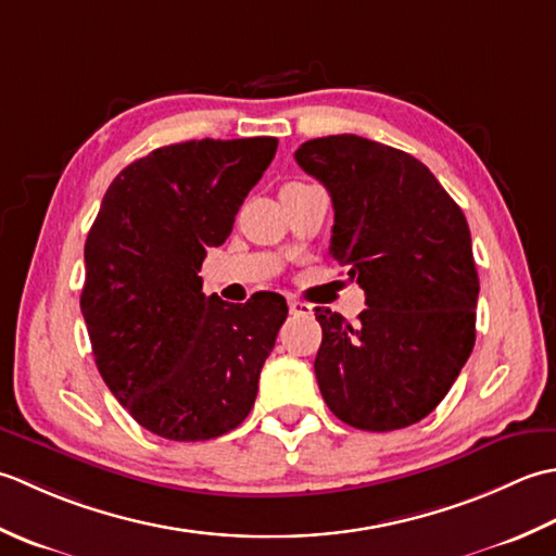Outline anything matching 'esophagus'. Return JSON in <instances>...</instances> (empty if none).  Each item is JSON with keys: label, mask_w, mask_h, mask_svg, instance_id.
<instances>
[{"label": "esophagus", "mask_w": 556, "mask_h": 556, "mask_svg": "<svg viewBox=\"0 0 556 556\" xmlns=\"http://www.w3.org/2000/svg\"><path fill=\"white\" fill-rule=\"evenodd\" d=\"M288 307H290V314H294V316H307V314H312V304L302 302V300H290Z\"/></svg>", "instance_id": "1"}]
</instances>
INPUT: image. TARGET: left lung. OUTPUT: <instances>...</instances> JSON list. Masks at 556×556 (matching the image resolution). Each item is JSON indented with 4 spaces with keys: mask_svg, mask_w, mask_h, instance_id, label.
<instances>
[{
    "mask_svg": "<svg viewBox=\"0 0 556 556\" xmlns=\"http://www.w3.org/2000/svg\"><path fill=\"white\" fill-rule=\"evenodd\" d=\"M294 161L331 194V256L367 298L355 324L316 307L324 401L367 432L420 422L475 345L480 280L466 215L417 157L355 134L302 143Z\"/></svg>",
    "mask_w": 556,
    "mask_h": 556,
    "instance_id": "8db88e82",
    "label": "left lung"
}]
</instances>
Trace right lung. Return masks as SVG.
<instances>
[{
  "instance_id": "add662e5",
  "label": "right lung",
  "mask_w": 556,
  "mask_h": 556,
  "mask_svg": "<svg viewBox=\"0 0 556 556\" xmlns=\"http://www.w3.org/2000/svg\"><path fill=\"white\" fill-rule=\"evenodd\" d=\"M276 149V136L155 149L112 179L86 237L81 312L98 371L157 437L215 439L252 410L286 298H206L199 270Z\"/></svg>"
}]
</instances>
